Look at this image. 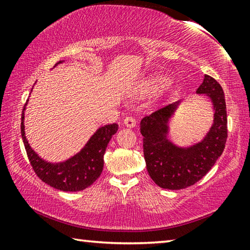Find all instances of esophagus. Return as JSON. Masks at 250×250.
Here are the masks:
<instances>
[{
	"mask_svg": "<svg viewBox=\"0 0 250 250\" xmlns=\"http://www.w3.org/2000/svg\"><path fill=\"white\" fill-rule=\"evenodd\" d=\"M124 125L126 128H134L135 125H137V121H135V119L132 117H126L124 120Z\"/></svg>",
	"mask_w": 250,
	"mask_h": 250,
	"instance_id": "1",
	"label": "esophagus"
}]
</instances>
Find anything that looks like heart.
<instances>
[{"label":"heart","instance_id":"heart-1","mask_svg":"<svg viewBox=\"0 0 250 250\" xmlns=\"http://www.w3.org/2000/svg\"><path fill=\"white\" fill-rule=\"evenodd\" d=\"M171 79L167 77V76L162 75H154L150 76L146 79H143L142 82L138 84L137 90H135V94L140 96H155L160 94L161 91L170 86Z\"/></svg>","mask_w":250,"mask_h":250}]
</instances>
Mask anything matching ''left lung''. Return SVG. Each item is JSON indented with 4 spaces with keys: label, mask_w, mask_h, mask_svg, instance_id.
I'll use <instances>...</instances> for the list:
<instances>
[{
    "label": "left lung",
    "mask_w": 250,
    "mask_h": 250,
    "mask_svg": "<svg viewBox=\"0 0 250 250\" xmlns=\"http://www.w3.org/2000/svg\"><path fill=\"white\" fill-rule=\"evenodd\" d=\"M196 94L205 95L213 104V125L200 142L179 146L168 139L170 122L179 109V100L140 122L146 170L156 185L167 189H182L194 185L208 172L222 155L227 139V113L223 88L205 75Z\"/></svg>",
    "instance_id": "obj_1"
}]
</instances>
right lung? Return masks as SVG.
Wrapping results in <instances>:
<instances>
[{
	"label": "right lung",
	"instance_id": "1",
	"mask_svg": "<svg viewBox=\"0 0 250 250\" xmlns=\"http://www.w3.org/2000/svg\"><path fill=\"white\" fill-rule=\"evenodd\" d=\"M64 62L59 61L54 67ZM27 103L28 100L22 111L21 133L28 160L37 176L52 188L64 192H77L89 188L103 172L104 152L112 135L117 133L118 125L100 126L78 153L62 162H49L33 150L25 135L24 119Z\"/></svg>",
	"mask_w": 250,
	"mask_h": 250
}]
</instances>
